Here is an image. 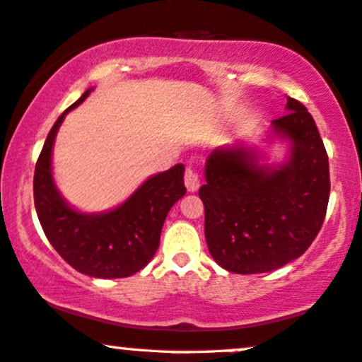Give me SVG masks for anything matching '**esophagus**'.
<instances>
[{
	"label": "esophagus",
	"instance_id": "34e87169",
	"mask_svg": "<svg viewBox=\"0 0 362 362\" xmlns=\"http://www.w3.org/2000/svg\"><path fill=\"white\" fill-rule=\"evenodd\" d=\"M184 180H185L187 190H189V192H197V190H199V187H200V175H199V172H197L192 165L187 167Z\"/></svg>",
	"mask_w": 362,
	"mask_h": 362
}]
</instances>
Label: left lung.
I'll use <instances>...</instances> for the list:
<instances>
[{
    "label": "left lung",
    "instance_id": "8db88e82",
    "mask_svg": "<svg viewBox=\"0 0 362 362\" xmlns=\"http://www.w3.org/2000/svg\"><path fill=\"white\" fill-rule=\"evenodd\" d=\"M288 114L272 122V137L290 144L283 163L243 144L215 148L199 195L211 258L226 272L268 273L310 248L329 200V162L315 119L288 98Z\"/></svg>",
    "mask_w": 362,
    "mask_h": 362
}]
</instances>
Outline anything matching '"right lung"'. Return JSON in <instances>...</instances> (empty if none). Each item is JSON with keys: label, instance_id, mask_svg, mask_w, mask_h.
<instances>
[{"label": "right lung", "instance_id": "add662e5", "mask_svg": "<svg viewBox=\"0 0 362 362\" xmlns=\"http://www.w3.org/2000/svg\"><path fill=\"white\" fill-rule=\"evenodd\" d=\"M69 105L52 125L35 168V206L46 238L61 258L94 278H125L141 272L156 255L168 210L185 195V167L177 163L148 177L119 206L86 214L67 204L52 177V146L62 120L90 94Z\"/></svg>", "mask_w": 362, "mask_h": 362}]
</instances>
